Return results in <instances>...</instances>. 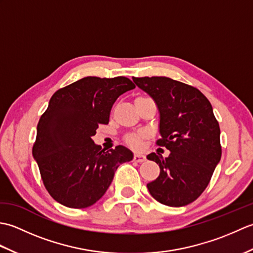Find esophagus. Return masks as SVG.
Here are the masks:
<instances>
[{
	"mask_svg": "<svg viewBox=\"0 0 253 253\" xmlns=\"http://www.w3.org/2000/svg\"><path fill=\"white\" fill-rule=\"evenodd\" d=\"M133 161H135V162L141 163V162H143V161H146V155H143L141 153H136L135 155H133Z\"/></svg>",
	"mask_w": 253,
	"mask_h": 253,
	"instance_id": "obj_1",
	"label": "esophagus"
}]
</instances>
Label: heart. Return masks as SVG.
I'll list each match as a JSON object with an SVG mask.
<instances>
[{
    "label": "heart",
    "mask_w": 253,
    "mask_h": 253,
    "mask_svg": "<svg viewBox=\"0 0 253 253\" xmlns=\"http://www.w3.org/2000/svg\"><path fill=\"white\" fill-rule=\"evenodd\" d=\"M146 136V132H139V133H132L127 137V143L132 148H139L141 146V139Z\"/></svg>",
    "instance_id": "obj_1"
}]
</instances>
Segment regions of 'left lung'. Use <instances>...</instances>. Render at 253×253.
I'll list each match as a JSON object with an SVG mask.
<instances>
[{
	"mask_svg": "<svg viewBox=\"0 0 253 253\" xmlns=\"http://www.w3.org/2000/svg\"><path fill=\"white\" fill-rule=\"evenodd\" d=\"M132 80L157 104L161 135L157 143L170 152L168 158L147 155L160 166V175L147 185L148 190L165 206H187L206 189L221 160V130L212 105L197 88L174 79Z\"/></svg>",
	"mask_w": 253,
	"mask_h": 253,
	"instance_id": "left-lung-1",
	"label": "left lung"
}]
</instances>
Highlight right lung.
I'll return each instance as SVG.
<instances>
[{"mask_svg":"<svg viewBox=\"0 0 253 253\" xmlns=\"http://www.w3.org/2000/svg\"><path fill=\"white\" fill-rule=\"evenodd\" d=\"M126 77H84L52 95L37 126L32 155L51 197L72 209L92 206L103 197L118 166L133 159L124 146L106 151L92 136L107 124L121 94L135 89Z\"/></svg>","mask_w":253,"mask_h":253,"instance_id":"obj_1","label":"right lung"}]
</instances>
